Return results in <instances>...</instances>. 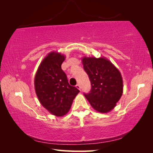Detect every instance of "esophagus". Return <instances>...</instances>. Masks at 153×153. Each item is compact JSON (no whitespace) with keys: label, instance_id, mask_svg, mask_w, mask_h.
<instances>
[{"label":"esophagus","instance_id":"esophagus-1","mask_svg":"<svg viewBox=\"0 0 153 153\" xmlns=\"http://www.w3.org/2000/svg\"><path fill=\"white\" fill-rule=\"evenodd\" d=\"M76 87L78 89V90H81V86H80V85H79V84H77L76 86Z\"/></svg>","mask_w":153,"mask_h":153}]
</instances>
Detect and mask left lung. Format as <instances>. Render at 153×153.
<instances>
[{"instance_id":"8db88e82","label":"left lung","mask_w":153,"mask_h":153,"mask_svg":"<svg viewBox=\"0 0 153 153\" xmlns=\"http://www.w3.org/2000/svg\"><path fill=\"white\" fill-rule=\"evenodd\" d=\"M84 69L91 82V90L84 94L90 105L98 112L113 109L123 94V79L119 69L105 57L84 56Z\"/></svg>"}]
</instances>
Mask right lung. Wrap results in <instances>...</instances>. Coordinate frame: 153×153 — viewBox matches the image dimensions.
Returning a JSON list of instances; mask_svg holds the SVG:
<instances>
[{
	"label": "right lung",
	"instance_id": "right-lung-1",
	"mask_svg": "<svg viewBox=\"0 0 153 153\" xmlns=\"http://www.w3.org/2000/svg\"><path fill=\"white\" fill-rule=\"evenodd\" d=\"M65 56L52 51L41 62L34 77V87L38 100L52 115L61 117L69 112L72 102L79 92L67 81L61 65Z\"/></svg>",
	"mask_w": 153,
	"mask_h": 153
}]
</instances>
